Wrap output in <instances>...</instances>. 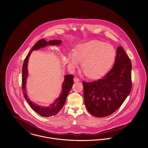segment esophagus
<instances>
[{"mask_svg":"<svg viewBox=\"0 0 148 148\" xmlns=\"http://www.w3.org/2000/svg\"><path fill=\"white\" fill-rule=\"evenodd\" d=\"M79 81H80V79L78 77H76L74 78V82H79Z\"/></svg>","mask_w":148,"mask_h":148,"instance_id":"esophagus-1","label":"esophagus"}]
</instances>
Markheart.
I'll use <instances>...</instances> for the list:
<instances>
[{"label":"heart","mask_w":148,"mask_h":148,"mask_svg":"<svg viewBox=\"0 0 148 148\" xmlns=\"http://www.w3.org/2000/svg\"><path fill=\"white\" fill-rule=\"evenodd\" d=\"M116 55L114 48L106 42L93 40L77 45L74 52L68 55L69 65L75 68L82 63L85 75L91 79L99 78L109 69Z\"/></svg>","instance_id":"b5f03b06"}]
</instances>
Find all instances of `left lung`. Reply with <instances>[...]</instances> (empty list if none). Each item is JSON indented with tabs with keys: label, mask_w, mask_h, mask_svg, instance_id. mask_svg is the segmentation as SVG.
Listing matches in <instances>:
<instances>
[{
	"label": "left lung",
	"mask_w": 148,
	"mask_h": 148,
	"mask_svg": "<svg viewBox=\"0 0 148 148\" xmlns=\"http://www.w3.org/2000/svg\"><path fill=\"white\" fill-rule=\"evenodd\" d=\"M131 71V62L120 46L114 64L106 76L92 82H83L85 104L91 114L104 117L121 106L132 89Z\"/></svg>",
	"instance_id": "8db88e82"
}]
</instances>
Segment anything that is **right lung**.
I'll return each instance as SVG.
<instances>
[{
	"label": "right lung",
	"instance_id": "1",
	"mask_svg": "<svg viewBox=\"0 0 148 148\" xmlns=\"http://www.w3.org/2000/svg\"><path fill=\"white\" fill-rule=\"evenodd\" d=\"M62 43L60 40H52L49 42H47L45 39H42L38 41L35 44L34 47L32 48L31 52L26 56L22 67V90L23 93L24 97L28 104L31 107V108L35 111L37 113L40 114L42 117H51L57 114L59 111L63 108L65 104L67 95L70 91L71 89L73 84V77L74 76L72 75H67L65 76V79L63 83L62 92L60 96L54 101V103L51 104L49 106H38L35 103H34L29 100V98L27 97L25 90V84L27 77L28 76L27 71V64L28 61V58L32 52V51L38 49L40 48L44 47L47 45H59Z\"/></svg>",
	"mask_w": 148,
	"mask_h": 148
}]
</instances>
